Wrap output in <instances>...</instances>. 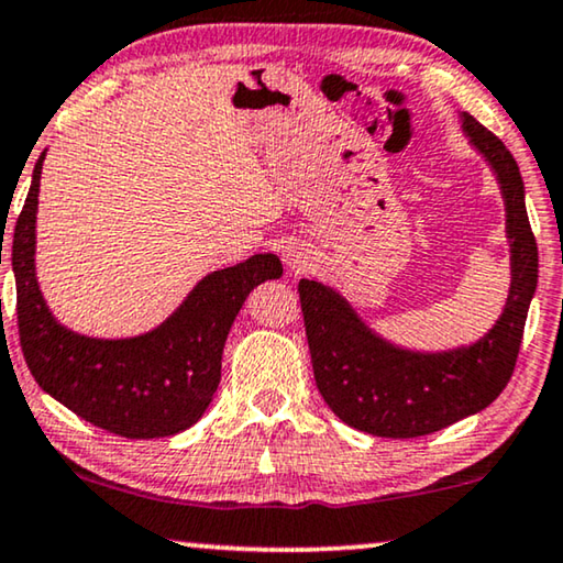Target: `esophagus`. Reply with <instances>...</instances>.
Returning <instances> with one entry per match:
<instances>
[{"instance_id":"esophagus-1","label":"esophagus","mask_w":563,"mask_h":563,"mask_svg":"<svg viewBox=\"0 0 563 563\" xmlns=\"http://www.w3.org/2000/svg\"><path fill=\"white\" fill-rule=\"evenodd\" d=\"M301 256H305V254H301V251H297L295 246L287 249V264H289L291 268H299V266H301Z\"/></svg>"}]
</instances>
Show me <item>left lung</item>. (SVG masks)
I'll list each match as a JSON object with an SVG mask.
<instances>
[{"label":"left lung","instance_id":"8db88e82","mask_svg":"<svg viewBox=\"0 0 563 563\" xmlns=\"http://www.w3.org/2000/svg\"><path fill=\"white\" fill-rule=\"evenodd\" d=\"M464 132L485 154L508 210L510 295L498 324L472 347L439 355L406 353L378 340L347 301L320 282H299V305L317 388L338 417L373 437L411 439L483 411L503 394L516 371L528 305L539 282V246L512 154L475 117Z\"/></svg>","mask_w":563,"mask_h":563}]
</instances>
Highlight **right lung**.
Listing matches in <instances>:
<instances>
[{
    "instance_id": "add662e5",
    "label": "right lung",
    "mask_w": 563,
    "mask_h": 563,
    "mask_svg": "<svg viewBox=\"0 0 563 563\" xmlns=\"http://www.w3.org/2000/svg\"><path fill=\"white\" fill-rule=\"evenodd\" d=\"M43 159L45 152L32 173L10 246L18 279L20 345L30 373L55 401L111 434L157 439L192 427L221 383L223 345L243 299L256 284L279 279L282 262L272 254H256L208 274L165 324L142 338L76 335L55 322L35 279Z\"/></svg>"
}]
</instances>
